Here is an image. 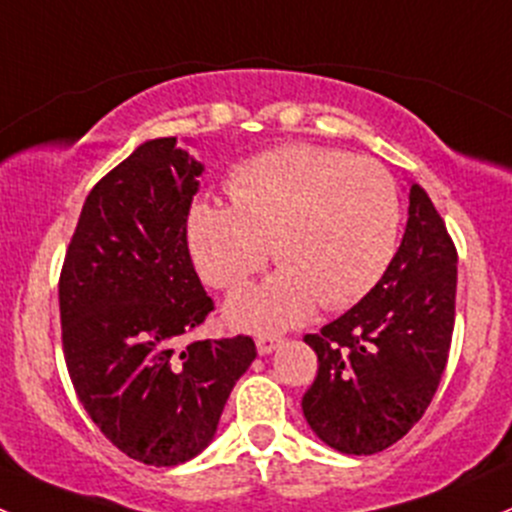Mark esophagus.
Here are the masks:
<instances>
[{
	"mask_svg": "<svg viewBox=\"0 0 512 512\" xmlns=\"http://www.w3.org/2000/svg\"><path fill=\"white\" fill-rule=\"evenodd\" d=\"M278 345H281V337L278 335H258V340H256L258 355H271Z\"/></svg>",
	"mask_w": 512,
	"mask_h": 512,
	"instance_id": "1",
	"label": "esophagus"
}]
</instances>
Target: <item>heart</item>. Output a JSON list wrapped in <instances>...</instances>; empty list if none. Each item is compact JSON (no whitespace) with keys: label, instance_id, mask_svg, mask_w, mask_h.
Listing matches in <instances>:
<instances>
[{"label":"heart","instance_id":"b5f03b06","mask_svg":"<svg viewBox=\"0 0 512 512\" xmlns=\"http://www.w3.org/2000/svg\"><path fill=\"white\" fill-rule=\"evenodd\" d=\"M229 204L197 199L187 244L199 276L239 291L273 258L281 271L236 295V328H288L318 303L342 310L377 286L397 249L402 199L379 162L333 147L283 145L241 162L226 182Z\"/></svg>","mask_w":512,"mask_h":512}]
</instances>
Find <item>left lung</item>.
<instances>
[{
    "label": "left lung",
    "mask_w": 512,
    "mask_h": 512,
    "mask_svg": "<svg viewBox=\"0 0 512 512\" xmlns=\"http://www.w3.org/2000/svg\"><path fill=\"white\" fill-rule=\"evenodd\" d=\"M456 246L429 194L409 187V219L387 271L357 305L305 335L318 377L303 414L340 453L389 449L439 389L456 318Z\"/></svg>",
    "instance_id": "left-lung-1"
}]
</instances>
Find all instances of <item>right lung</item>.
<instances>
[{"mask_svg": "<svg viewBox=\"0 0 512 512\" xmlns=\"http://www.w3.org/2000/svg\"><path fill=\"white\" fill-rule=\"evenodd\" d=\"M202 172L177 138L142 142L91 189L61 268L73 389L105 439L147 466L207 449L256 357L246 335L184 345L214 310L187 246Z\"/></svg>", "mask_w": 512, "mask_h": 512, "instance_id": "add662e5", "label": "right lung"}]
</instances>
